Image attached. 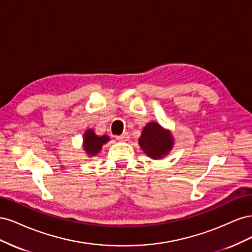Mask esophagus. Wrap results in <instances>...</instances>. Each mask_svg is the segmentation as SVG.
Here are the masks:
<instances>
[{"instance_id": "34e87169", "label": "esophagus", "mask_w": 252, "mask_h": 252, "mask_svg": "<svg viewBox=\"0 0 252 252\" xmlns=\"http://www.w3.org/2000/svg\"><path fill=\"white\" fill-rule=\"evenodd\" d=\"M117 140L120 142H126L129 140V134L128 132H123L121 135L117 136Z\"/></svg>"}]
</instances>
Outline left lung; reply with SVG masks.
Returning a JSON list of instances; mask_svg holds the SVG:
<instances>
[{
	"label": "left lung",
	"instance_id": "8db88e82",
	"mask_svg": "<svg viewBox=\"0 0 252 252\" xmlns=\"http://www.w3.org/2000/svg\"><path fill=\"white\" fill-rule=\"evenodd\" d=\"M143 151L151 158H161L172 148L173 140L169 131H166L158 123H148L144 127L139 140Z\"/></svg>",
	"mask_w": 252,
	"mask_h": 252
}]
</instances>
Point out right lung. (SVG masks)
Segmentation results:
<instances>
[{
	"label": "right lung",
	"mask_w": 252,
	"mask_h": 252,
	"mask_svg": "<svg viewBox=\"0 0 252 252\" xmlns=\"http://www.w3.org/2000/svg\"><path fill=\"white\" fill-rule=\"evenodd\" d=\"M108 141L109 138L107 135L97 136L94 130L89 129L84 134V149L89 156H95L101 150L103 144Z\"/></svg>",
	"instance_id": "1"
}]
</instances>
